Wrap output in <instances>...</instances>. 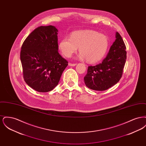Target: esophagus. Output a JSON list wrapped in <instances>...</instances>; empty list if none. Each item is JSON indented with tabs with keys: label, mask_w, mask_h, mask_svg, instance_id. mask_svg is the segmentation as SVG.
Segmentation results:
<instances>
[{
	"label": "esophagus",
	"mask_w": 146,
	"mask_h": 146,
	"mask_svg": "<svg viewBox=\"0 0 146 146\" xmlns=\"http://www.w3.org/2000/svg\"><path fill=\"white\" fill-rule=\"evenodd\" d=\"M76 63H72L69 62L68 63V65L70 66H74L76 65Z\"/></svg>",
	"instance_id": "esophagus-1"
}]
</instances>
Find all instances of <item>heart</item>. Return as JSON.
I'll return each instance as SVG.
<instances>
[{"label": "heart", "instance_id": "b5f03b06", "mask_svg": "<svg viewBox=\"0 0 146 146\" xmlns=\"http://www.w3.org/2000/svg\"><path fill=\"white\" fill-rule=\"evenodd\" d=\"M108 46L109 40L106 35L91 30L74 32L70 38L65 37L58 44V48L65 56L70 57L79 48V58L90 63L101 60Z\"/></svg>", "mask_w": 146, "mask_h": 146}]
</instances>
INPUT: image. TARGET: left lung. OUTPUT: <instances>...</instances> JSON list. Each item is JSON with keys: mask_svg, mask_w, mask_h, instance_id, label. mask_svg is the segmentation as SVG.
I'll return each instance as SVG.
<instances>
[{"mask_svg": "<svg viewBox=\"0 0 146 146\" xmlns=\"http://www.w3.org/2000/svg\"><path fill=\"white\" fill-rule=\"evenodd\" d=\"M115 37V42L102 63L88 67L87 74L84 78L88 88L94 90H106L121 79L126 60V46L118 32Z\"/></svg>", "mask_w": 146, "mask_h": 146, "instance_id": "obj_1", "label": "left lung"}]
</instances>
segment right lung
<instances>
[{
  "label": "right lung",
  "mask_w": 146,
  "mask_h": 146,
  "mask_svg": "<svg viewBox=\"0 0 146 146\" xmlns=\"http://www.w3.org/2000/svg\"><path fill=\"white\" fill-rule=\"evenodd\" d=\"M57 28H35L23 42L20 52L23 78L35 90L46 92L58 85L68 61L58 52Z\"/></svg>",
  "instance_id": "obj_1"
}]
</instances>
